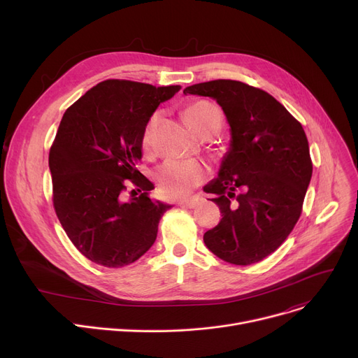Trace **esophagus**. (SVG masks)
<instances>
[{
  "mask_svg": "<svg viewBox=\"0 0 358 358\" xmlns=\"http://www.w3.org/2000/svg\"><path fill=\"white\" fill-rule=\"evenodd\" d=\"M178 204L182 206V208L194 209V208H197V206H199V200L197 199H187V200H181Z\"/></svg>",
  "mask_w": 358,
  "mask_h": 358,
  "instance_id": "obj_1",
  "label": "esophagus"
}]
</instances>
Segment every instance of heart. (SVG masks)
<instances>
[{"instance_id": "b5f03b06", "label": "heart", "mask_w": 358, "mask_h": 358, "mask_svg": "<svg viewBox=\"0 0 358 358\" xmlns=\"http://www.w3.org/2000/svg\"><path fill=\"white\" fill-rule=\"evenodd\" d=\"M184 119L187 120L199 135L210 129H220L223 123L222 110L212 101L199 100L190 103L182 111ZM158 113H154L148 120L143 136L142 146L145 150L152 148V138L155 126L158 123ZM206 177V168L197 161H177L169 159L157 168L155 178L161 192L169 197H182L189 194L193 189Z\"/></svg>"}]
</instances>
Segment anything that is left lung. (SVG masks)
<instances>
[{
	"label": "left lung",
	"mask_w": 358,
	"mask_h": 358,
	"mask_svg": "<svg viewBox=\"0 0 358 358\" xmlns=\"http://www.w3.org/2000/svg\"><path fill=\"white\" fill-rule=\"evenodd\" d=\"M210 97L231 126L217 178L204 185L222 213L203 241L216 257L250 266L274 252L302 213L312 177L305 130L268 92L234 80L187 87Z\"/></svg>",
	"instance_id": "8db88e82"
}]
</instances>
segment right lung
Returning a JSON list of instances; mask_svg holds the SVG:
<instances>
[{
  "label": "right lung",
  "mask_w": 358,
  "mask_h": 358,
  "mask_svg": "<svg viewBox=\"0 0 358 358\" xmlns=\"http://www.w3.org/2000/svg\"><path fill=\"white\" fill-rule=\"evenodd\" d=\"M180 88L107 80L65 111L49 152L53 208L73 245L96 264L124 267L154 245L171 206L149 199L154 184L136 164L148 120ZM127 179L141 193L132 191L129 201Z\"/></svg>",
  "instance_id": "right-lung-1"
}]
</instances>
